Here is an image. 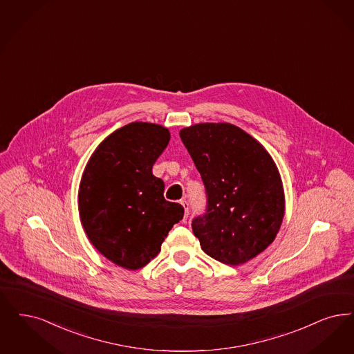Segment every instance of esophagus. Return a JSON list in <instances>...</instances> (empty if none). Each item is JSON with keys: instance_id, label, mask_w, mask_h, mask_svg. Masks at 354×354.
Here are the masks:
<instances>
[{"instance_id": "34e87169", "label": "esophagus", "mask_w": 354, "mask_h": 354, "mask_svg": "<svg viewBox=\"0 0 354 354\" xmlns=\"http://www.w3.org/2000/svg\"><path fill=\"white\" fill-rule=\"evenodd\" d=\"M180 204H182V205H183V208H184L183 221H184V223H185V220H187V218H188V203H187V201H185V200H182V201H180Z\"/></svg>"}]
</instances>
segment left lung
<instances>
[{
	"label": "left lung",
	"mask_w": 354,
	"mask_h": 354,
	"mask_svg": "<svg viewBox=\"0 0 354 354\" xmlns=\"http://www.w3.org/2000/svg\"><path fill=\"white\" fill-rule=\"evenodd\" d=\"M205 185L207 213L192 220L204 253L239 266L275 240L284 217L279 170L268 150L227 122H204L180 130Z\"/></svg>",
	"instance_id": "1"
}]
</instances>
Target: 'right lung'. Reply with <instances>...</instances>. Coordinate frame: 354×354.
<instances>
[{
	"label": "right lung",
	"mask_w": 354,
	"mask_h": 354,
	"mask_svg": "<svg viewBox=\"0 0 354 354\" xmlns=\"http://www.w3.org/2000/svg\"><path fill=\"white\" fill-rule=\"evenodd\" d=\"M167 127L131 122L96 147L79 185V213L92 245L127 270L146 266L160 252L184 208L167 201L153 166L170 142Z\"/></svg>",
	"instance_id": "obj_1"
}]
</instances>
